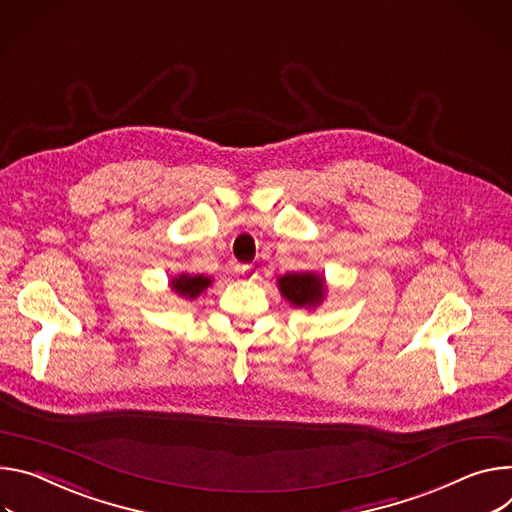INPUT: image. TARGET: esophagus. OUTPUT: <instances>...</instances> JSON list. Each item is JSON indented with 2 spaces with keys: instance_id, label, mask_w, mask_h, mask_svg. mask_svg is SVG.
Segmentation results:
<instances>
[{
  "instance_id": "34e87169",
  "label": "esophagus",
  "mask_w": 512,
  "mask_h": 512,
  "mask_svg": "<svg viewBox=\"0 0 512 512\" xmlns=\"http://www.w3.org/2000/svg\"><path fill=\"white\" fill-rule=\"evenodd\" d=\"M238 272L244 276V278H256L258 276V268L254 266V264H242V266H238Z\"/></svg>"
}]
</instances>
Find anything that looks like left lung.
<instances>
[{"instance_id":"8db88e82","label":"left lung","mask_w":512,"mask_h":512,"mask_svg":"<svg viewBox=\"0 0 512 512\" xmlns=\"http://www.w3.org/2000/svg\"><path fill=\"white\" fill-rule=\"evenodd\" d=\"M278 289L293 305L313 307L323 299V278L313 272L287 274L278 280Z\"/></svg>"}]
</instances>
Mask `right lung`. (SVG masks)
<instances>
[{"label": "right lung", "instance_id": "add662e5", "mask_svg": "<svg viewBox=\"0 0 512 512\" xmlns=\"http://www.w3.org/2000/svg\"><path fill=\"white\" fill-rule=\"evenodd\" d=\"M211 278L207 276H189V274H181L179 278H175L170 285H173V289L181 295V297H187V299H195L203 289L209 287Z\"/></svg>", "mask_w": 512, "mask_h": 512}]
</instances>
